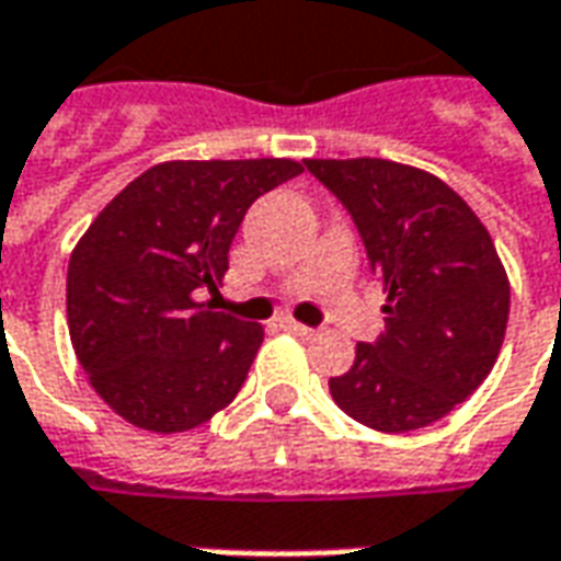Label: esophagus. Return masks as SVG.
Here are the masks:
<instances>
[{
	"instance_id": "obj_1",
	"label": "esophagus",
	"mask_w": 561,
	"mask_h": 561,
	"mask_svg": "<svg viewBox=\"0 0 561 561\" xmlns=\"http://www.w3.org/2000/svg\"><path fill=\"white\" fill-rule=\"evenodd\" d=\"M280 327L287 332H293V335H299V339H311V335H318V330H311V327H305V323H299V320H280Z\"/></svg>"
}]
</instances>
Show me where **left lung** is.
Returning a JSON list of instances; mask_svg holds the SVG:
<instances>
[{"label":"left lung","instance_id":"8db88e82","mask_svg":"<svg viewBox=\"0 0 561 561\" xmlns=\"http://www.w3.org/2000/svg\"><path fill=\"white\" fill-rule=\"evenodd\" d=\"M360 231L388 289L385 332L330 378L332 400L373 431L405 434L449 415L492 373L510 280L489 229L427 170L385 158H308Z\"/></svg>","mask_w":561,"mask_h":561}]
</instances>
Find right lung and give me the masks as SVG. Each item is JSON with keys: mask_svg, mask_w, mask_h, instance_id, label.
I'll list each match as a JSON object with an SVG mask.
<instances>
[{"mask_svg": "<svg viewBox=\"0 0 561 561\" xmlns=\"http://www.w3.org/2000/svg\"><path fill=\"white\" fill-rule=\"evenodd\" d=\"M299 173L293 158L164 161L88 226L69 256V339L115 415L183 434L234 400L265 332L198 293L222 284L250 204Z\"/></svg>", "mask_w": 561, "mask_h": 561, "instance_id": "obj_1", "label": "right lung"}]
</instances>
